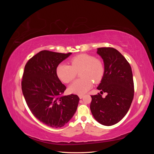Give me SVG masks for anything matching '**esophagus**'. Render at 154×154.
Segmentation results:
<instances>
[{
	"mask_svg": "<svg viewBox=\"0 0 154 154\" xmlns=\"http://www.w3.org/2000/svg\"><path fill=\"white\" fill-rule=\"evenodd\" d=\"M79 97H80V99H82L83 97V95H79Z\"/></svg>",
	"mask_w": 154,
	"mask_h": 154,
	"instance_id": "34e87169",
	"label": "esophagus"
}]
</instances>
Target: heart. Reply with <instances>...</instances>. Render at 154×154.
Here are the masks:
<instances>
[{"label": "heart", "mask_w": 154, "mask_h": 154, "mask_svg": "<svg viewBox=\"0 0 154 154\" xmlns=\"http://www.w3.org/2000/svg\"><path fill=\"white\" fill-rule=\"evenodd\" d=\"M71 66L60 63L57 68V74L62 82L68 83L80 72L81 79L73 82L69 87V91L77 94H84L93 85V82L97 83L103 78L104 68L99 60L87 54H81L71 59Z\"/></svg>", "instance_id": "b5f03b06"}]
</instances>
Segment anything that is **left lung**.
<instances>
[{
	"label": "left lung",
	"mask_w": 154,
	"mask_h": 154,
	"mask_svg": "<svg viewBox=\"0 0 154 154\" xmlns=\"http://www.w3.org/2000/svg\"><path fill=\"white\" fill-rule=\"evenodd\" d=\"M97 54L103 60L104 73L97 87L101 95L91 96V112L97 122L112 126L127 114L134 98V80L131 67L118 50L112 48L97 49Z\"/></svg>",
	"instance_id": "1"
}]
</instances>
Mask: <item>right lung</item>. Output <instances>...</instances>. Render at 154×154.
<instances>
[{
    "mask_svg": "<svg viewBox=\"0 0 154 154\" xmlns=\"http://www.w3.org/2000/svg\"><path fill=\"white\" fill-rule=\"evenodd\" d=\"M71 54L40 51L27 62L23 74L22 90L27 106L35 118L53 128L69 122L80 100L74 94L60 96L66 87L59 80L57 68Z\"/></svg>",
    "mask_w": 154,
    "mask_h": 154,
    "instance_id": "add662e5",
    "label": "right lung"
}]
</instances>
